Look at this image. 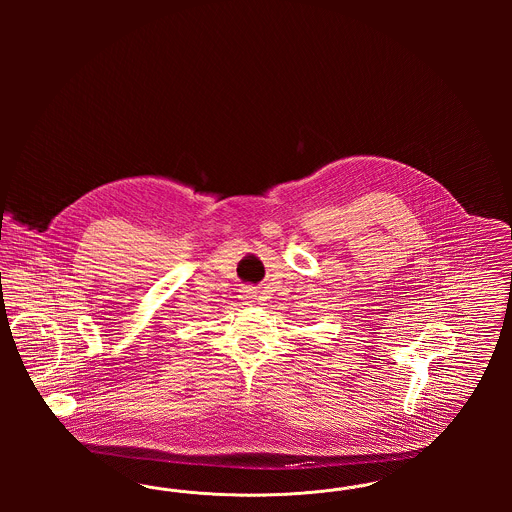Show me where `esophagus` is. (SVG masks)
I'll list each match as a JSON object with an SVG mask.
<instances>
[{
    "instance_id": "34e87169",
    "label": "esophagus",
    "mask_w": 512,
    "mask_h": 512,
    "mask_svg": "<svg viewBox=\"0 0 512 512\" xmlns=\"http://www.w3.org/2000/svg\"><path fill=\"white\" fill-rule=\"evenodd\" d=\"M255 299H257V295H255V292H253V290H244V292H242V301H245V305L253 303Z\"/></svg>"
}]
</instances>
